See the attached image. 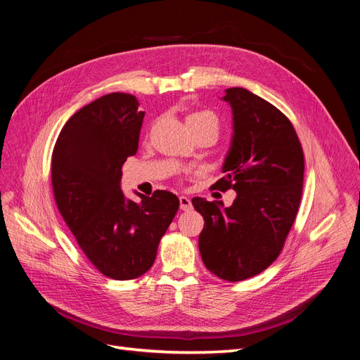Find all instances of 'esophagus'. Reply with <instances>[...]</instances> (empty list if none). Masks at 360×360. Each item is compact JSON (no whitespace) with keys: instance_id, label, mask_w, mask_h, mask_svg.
I'll return each mask as SVG.
<instances>
[{"instance_id":"34e87169","label":"esophagus","mask_w":360,"mask_h":360,"mask_svg":"<svg viewBox=\"0 0 360 360\" xmlns=\"http://www.w3.org/2000/svg\"><path fill=\"white\" fill-rule=\"evenodd\" d=\"M179 201H180V209L183 212H188V210L192 209V202L188 197H183V195H181V197H179Z\"/></svg>"}]
</instances>
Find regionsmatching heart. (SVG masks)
Here are the masks:
<instances>
[{"label": "heart", "mask_w": 360, "mask_h": 360, "mask_svg": "<svg viewBox=\"0 0 360 360\" xmlns=\"http://www.w3.org/2000/svg\"><path fill=\"white\" fill-rule=\"evenodd\" d=\"M188 126L192 134H197L200 130H213L217 134V129H219V122H217V117L210 111H193L186 118Z\"/></svg>", "instance_id": "heart-1"}]
</instances>
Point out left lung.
Returning <instances> with one entry per match:
<instances>
[{
	"instance_id": "left-lung-1",
	"label": "left lung",
	"mask_w": 360,
	"mask_h": 360,
	"mask_svg": "<svg viewBox=\"0 0 360 360\" xmlns=\"http://www.w3.org/2000/svg\"><path fill=\"white\" fill-rule=\"evenodd\" d=\"M234 135L213 188L234 189L231 207L193 198L204 217L200 252L217 278L238 282L266 270L279 257L296 221L303 191L304 158L285 114L240 86L226 89Z\"/></svg>"
}]
</instances>
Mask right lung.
I'll return each instance as SVG.
<instances>
[{"mask_svg": "<svg viewBox=\"0 0 360 360\" xmlns=\"http://www.w3.org/2000/svg\"><path fill=\"white\" fill-rule=\"evenodd\" d=\"M143 120L135 96L105 94L69 118L52 151L58 212L90 263L115 281L139 278L153 266L180 205L168 191L135 202L120 189L122 167L136 153Z\"/></svg>", "mask_w": 360, "mask_h": 360, "instance_id": "obj_1", "label": "right lung"}]
</instances>
